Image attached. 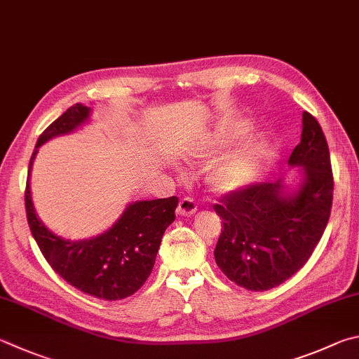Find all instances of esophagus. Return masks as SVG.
I'll return each mask as SVG.
<instances>
[{
	"instance_id": "34e87169",
	"label": "esophagus",
	"mask_w": 359,
	"mask_h": 359,
	"mask_svg": "<svg viewBox=\"0 0 359 359\" xmlns=\"http://www.w3.org/2000/svg\"><path fill=\"white\" fill-rule=\"evenodd\" d=\"M198 205L191 198H184L180 199L179 207H177V215L180 217H191L193 213H196Z\"/></svg>"
}]
</instances>
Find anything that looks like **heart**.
Segmentation results:
<instances>
[{"mask_svg":"<svg viewBox=\"0 0 359 359\" xmlns=\"http://www.w3.org/2000/svg\"><path fill=\"white\" fill-rule=\"evenodd\" d=\"M250 122H242L236 128L218 132L208 136L205 141L191 147L190 157L204 160L217 154L221 147L231 144L250 130ZM266 144L259 141H243L221 157L207 174V182L212 190L218 194H232L243 190L256 177L260 166L266 157Z\"/></svg>","mask_w":359,"mask_h":359,"instance_id":"obj_1","label":"heart"}]
</instances>
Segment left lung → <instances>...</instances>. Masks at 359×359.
<instances>
[{
    "label": "left lung",
    "mask_w": 359,
    "mask_h": 359,
    "mask_svg": "<svg viewBox=\"0 0 359 359\" xmlns=\"http://www.w3.org/2000/svg\"><path fill=\"white\" fill-rule=\"evenodd\" d=\"M285 177L227 194L213 208L223 229L213 256L219 270L240 287L264 292L287 281L308 262L327 227L333 202V172L322 127L303 111L302 138Z\"/></svg>",
    "instance_id": "obj_1"
}]
</instances>
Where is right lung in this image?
<instances>
[{"label":"right lung","instance_id":"right-lung-1","mask_svg":"<svg viewBox=\"0 0 359 359\" xmlns=\"http://www.w3.org/2000/svg\"><path fill=\"white\" fill-rule=\"evenodd\" d=\"M90 116L93 109L76 103L39 136L26 180V217L43 257L64 281L88 295L114 302L133 295L147 281L163 233L175 219L179 198L130 202L111 227L90 238L67 240L51 232L39 218L31 198L32 163L39 147L56 136L74 133L89 123Z\"/></svg>","mask_w":359,"mask_h":359}]
</instances>
